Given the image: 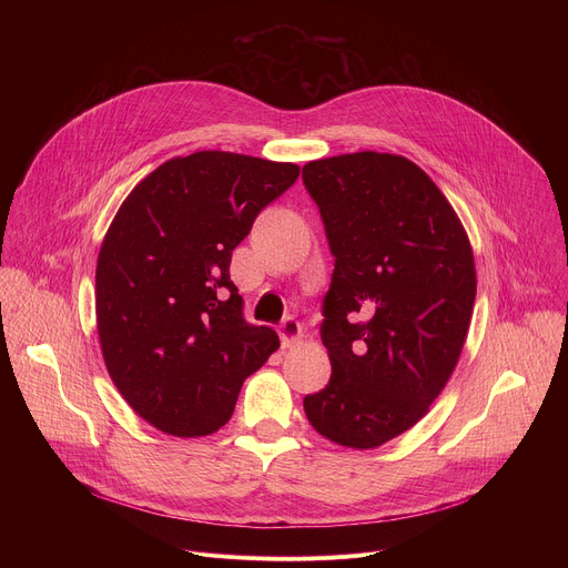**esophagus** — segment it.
Returning a JSON list of instances; mask_svg holds the SVG:
<instances>
[{"label":"esophagus","instance_id":"1","mask_svg":"<svg viewBox=\"0 0 568 568\" xmlns=\"http://www.w3.org/2000/svg\"><path fill=\"white\" fill-rule=\"evenodd\" d=\"M278 335H281L283 348L294 346L301 339V323L294 316H285L278 326Z\"/></svg>","mask_w":568,"mask_h":568}]
</instances>
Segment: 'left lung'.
<instances>
[{"mask_svg": "<svg viewBox=\"0 0 568 568\" xmlns=\"http://www.w3.org/2000/svg\"><path fill=\"white\" fill-rule=\"evenodd\" d=\"M303 184L335 256L321 305L333 375L303 409L337 445L379 447L427 414L458 362L476 296L469 240L438 186L404 156L310 161Z\"/></svg>", "mask_w": 568, "mask_h": 568, "instance_id": "left-lung-1", "label": "left lung"}]
</instances>
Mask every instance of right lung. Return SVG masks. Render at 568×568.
Returning a JSON list of instances; mask_svg holds the SVG:
<instances>
[{"label": "right lung", "instance_id": "obj_1", "mask_svg": "<svg viewBox=\"0 0 568 568\" xmlns=\"http://www.w3.org/2000/svg\"><path fill=\"white\" fill-rule=\"evenodd\" d=\"M298 178L296 164L202 150L150 173L119 209L97 265L112 382L152 427L195 438L233 414L278 335L242 318L231 252Z\"/></svg>", "mask_w": 568, "mask_h": 568}]
</instances>
